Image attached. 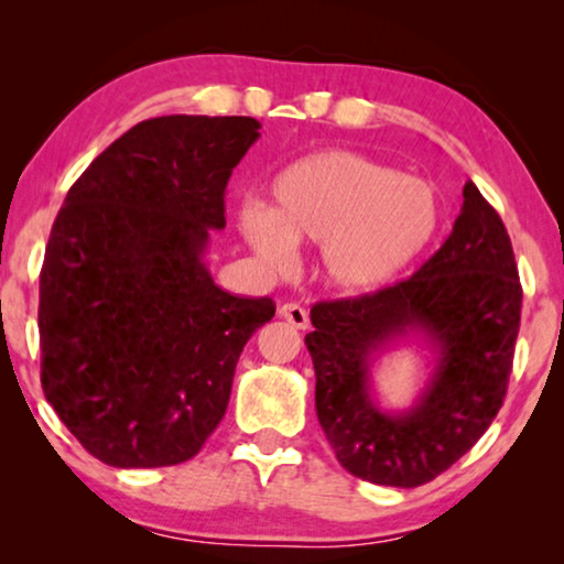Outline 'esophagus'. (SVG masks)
Here are the masks:
<instances>
[{
  "label": "esophagus",
  "mask_w": 564,
  "mask_h": 564,
  "mask_svg": "<svg viewBox=\"0 0 564 564\" xmlns=\"http://www.w3.org/2000/svg\"><path fill=\"white\" fill-rule=\"evenodd\" d=\"M280 318H284L290 323V326H295V328H307L311 326V318H307V311L303 305H297V303H284V305H280Z\"/></svg>",
  "instance_id": "esophagus-1"
}]
</instances>
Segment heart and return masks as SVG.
Returning <instances> with one entry per match:
<instances>
[{"mask_svg":"<svg viewBox=\"0 0 564 564\" xmlns=\"http://www.w3.org/2000/svg\"><path fill=\"white\" fill-rule=\"evenodd\" d=\"M269 207L246 205L238 226L269 267L292 243H323V272L341 290L395 280L436 236L442 207L431 184L354 151H318L274 176Z\"/></svg>","mask_w":564,"mask_h":564,"instance_id":"heart-1","label":"heart"}]
</instances>
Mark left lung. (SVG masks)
Here are the masks:
<instances>
[{"mask_svg":"<svg viewBox=\"0 0 564 564\" xmlns=\"http://www.w3.org/2000/svg\"><path fill=\"white\" fill-rule=\"evenodd\" d=\"M442 249L408 280L372 295L315 303L305 346L315 411L354 477L419 488L473 449L503 405L521 323L511 238L473 182ZM423 335L437 354L408 412H380L371 365L390 343Z\"/></svg>","mask_w":564,"mask_h":564,"instance_id":"left-lung-1","label":"left lung"}]
</instances>
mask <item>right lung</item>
Here are the masks:
<instances>
[{"label":"right lung","mask_w":564,"mask_h":564,"mask_svg":"<svg viewBox=\"0 0 564 564\" xmlns=\"http://www.w3.org/2000/svg\"><path fill=\"white\" fill-rule=\"evenodd\" d=\"M259 120L138 122L74 182L41 269L45 400L91 457L169 467L218 429L246 341L272 297H238L205 264L226 184Z\"/></svg>","instance_id":"obj_1"}]
</instances>
